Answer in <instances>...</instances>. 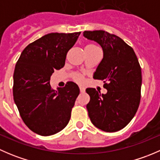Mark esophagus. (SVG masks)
Masks as SVG:
<instances>
[{"label":"esophagus","instance_id":"obj_1","mask_svg":"<svg viewBox=\"0 0 160 160\" xmlns=\"http://www.w3.org/2000/svg\"><path fill=\"white\" fill-rule=\"evenodd\" d=\"M80 93H83L85 91V88L83 87L80 86Z\"/></svg>","mask_w":160,"mask_h":160}]
</instances>
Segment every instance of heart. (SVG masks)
<instances>
[{"mask_svg": "<svg viewBox=\"0 0 160 160\" xmlns=\"http://www.w3.org/2000/svg\"><path fill=\"white\" fill-rule=\"evenodd\" d=\"M85 49H99V48L98 47V46H96L95 45H93V44H89L88 45V46L85 47ZM74 79H75L78 82H81L82 81V76L80 75V74L77 73L74 75Z\"/></svg>", "mask_w": 160, "mask_h": 160, "instance_id": "obj_1", "label": "heart"}]
</instances>
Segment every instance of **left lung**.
I'll return each instance as SVG.
<instances>
[{"mask_svg":"<svg viewBox=\"0 0 160 160\" xmlns=\"http://www.w3.org/2000/svg\"><path fill=\"white\" fill-rule=\"evenodd\" d=\"M83 36L101 46L104 57L93 78L104 81L105 94L88 88L87 104L94 126L107 132L122 129L131 122L141 98L142 71L133 49L118 36L103 30L84 31Z\"/></svg>","mask_w":160,"mask_h":160,"instance_id":"8db88e82","label":"left lung"}]
</instances>
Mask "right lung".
<instances>
[{
    "instance_id": "right-lung-1",
    "label": "right lung",
    "mask_w": 160,
    "mask_h": 160,
    "mask_svg": "<svg viewBox=\"0 0 160 160\" xmlns=\"http://www.w3.org/2000/svg\"><path fill=\"white\" fill-rule=\"evenodd\" d=\"M81 32L49 33L25 47L15 65L13 95L20 115L28 128L42 136L63 129L80 93L78 86L68 82L52 89L50 77L65 65L68 51Z\"/></svg>"
}]
</instances>
